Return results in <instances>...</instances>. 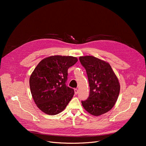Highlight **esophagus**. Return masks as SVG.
Wrapping results in <instances>:
<instances>
[{"label":"esophagus","instance_id":"1","mask_svg":"<svg viewBox=\"0 0 146 146\" xmlns=\"http://www.w3.org/2000/svg\"><path fill=\"white\" fill-rule=\"evenodd\" d=\"M74 94H76V95H77L78 94V89H74Z\"/></svg>","mask_w":146,"mask_h":146}]
</instances>
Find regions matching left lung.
<instances>
[{"label":"left lung","mask_w":146,"mask_h":146,"mask_svg":"<svg viewBox=\"0 0 146 146\" xmlns=\"http://www.w3.org/2000/svg\"><path fill=\"white\" fill-rule=\"evenodd\" d=\"M85 68L90 86L89 96L82 101L85 110L94 116H99L110 111L115 104L119 94L118 78L110 64L92 56L79 57Z\"/></svg>","instance_id":"1"}]
</instances>
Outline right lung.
<instances>
[{"mask_svg":"<svg viewBox=\"0 0 146 146\" xmlns=\"http://www.w3.org/2000/svg\"><path fill=\"white\" fill-rule=\"evenodd\" d=\"M78 61L73 56H52L42 60L29 78V86L37 107L46 114L62 112L71 101L74 90L66 85L67 70Z\"/></svg>","mask_w":146,"mask_h":146,"instance_id":"obj_1","label":"right lung"}]
</instances>
